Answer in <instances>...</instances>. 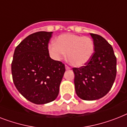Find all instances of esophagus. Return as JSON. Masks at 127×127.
Wrapping results in <instances>:
<instances>
[{
	"instance_id": "esophagus-1",
	"label": "esophagus",
	"mask_w": 127,
	"mask_h": 127,
	"mask_svg": "<svg viewBox=\"0 0 127 127\" xmlns=\"http://www.w3.org/2000/svg\"><path fill=\"white\" fill-rule=\"evenodd\" d=\"M65 68L66 70H69V69H70V67L68 66H67V65H65Z\"/></svg>"
}]
</instances>
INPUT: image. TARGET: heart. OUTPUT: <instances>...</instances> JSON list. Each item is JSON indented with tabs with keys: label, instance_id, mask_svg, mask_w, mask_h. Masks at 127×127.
<instances>
[{
	"label": "heart",
	"instance_id": "b5f03b06",
	"mask_svg": "<svg viewBox=\"0 0 127 127\" xmlns=\"http://www.w3.org/2000/svg\"><path fill=\"white\" fill-rule=\"evenodd\" d=\"M49 54L55 60L65 55L74 66L80 67L87 63L93 55L95 44L90 37L74 34H64L57 38L56 42L48 46Z\"/></svg>",
	"mask_w": 127,
	"mask_h": 127
}]
</instances>
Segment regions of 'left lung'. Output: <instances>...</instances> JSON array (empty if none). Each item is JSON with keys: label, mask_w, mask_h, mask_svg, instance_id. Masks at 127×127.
Instances as JSON below:
<instances>
[{"label": "left lung", "mask_w": 127, "mask_h": 127, "mask_svg": "<svg viewBox=\"0 0 127 127\" xmlns=\"http://www.w3.org/2000/svg\"><path fill=\"white\" fill-rule=\"evenodd\" d=\"M95 44L91 60L80 68H73L77 95L85 100L104 96L112 88L117 73V59L114 49L100 35L90 33Z\"/></svg>", "instance_id": "obj_1"}]
</instances>
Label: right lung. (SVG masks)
<instances>
[{"instance_id":"1","label":"right lung","mask_w":127,"mask_h":127,"mask_svg":"<svg viewBox=\"0 0 127 127\" xmlns=\"http://www.w3.org/2000/svg\"><path fill=\"white\" fill-rule=\"evenodd\" d=\"M52 32L40 31L23 40L14 51L12 63L13 83L26 99L36 104L55 100L65 72L62 62L49 57Z\"/></svg>"}]
</instances>
